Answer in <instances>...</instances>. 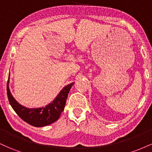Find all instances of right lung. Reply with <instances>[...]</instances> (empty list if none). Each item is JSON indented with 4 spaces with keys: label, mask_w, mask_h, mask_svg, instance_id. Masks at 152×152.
<instances>
[{
    "label": "right lung",
    "mask_w": 152,
    "mask_h": 152,
    "mask_svg": "<svg viewBox=\"0 0 152 152\" xmlns=\"http://www.w3.org/2000/svg\"><path fill=\"white\" fill-rule=\"evenodd\" d=\"M9 77L7 83V95L10 106L19 117L28 124L36 127L47 126L58 119L65 107L69 91L74 83H71L64 87L53 102L46 106L30 109L20 104L13 98L9 89Z\"/></svg>",
    "instance_id": "1"
}]
</instances>
